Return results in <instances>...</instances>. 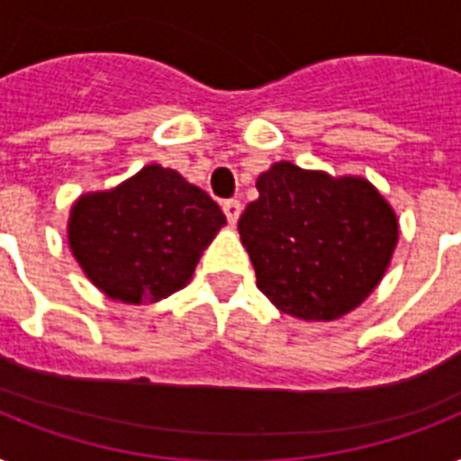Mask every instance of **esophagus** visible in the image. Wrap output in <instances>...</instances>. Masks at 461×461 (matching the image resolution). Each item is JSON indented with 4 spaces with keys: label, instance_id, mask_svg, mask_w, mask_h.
<instances>
[{
    "label": "esophagus",
    "instance_id": "esophagus-1",
    "mask_svg": "<svg viewBox=\"0 0 461 461\" xmlns=\"http://www.w3.org/2000/svg\"><path fill=\"white\" fill-rule=\"evenodd\" d=\"M222 210H224V215H227V220H230V224H234L239 220V215H241V201L230 198V201L222 203Z\"/></svg>",
    "mask_w": 461,
    "mask_h": 461
}]
</instances>
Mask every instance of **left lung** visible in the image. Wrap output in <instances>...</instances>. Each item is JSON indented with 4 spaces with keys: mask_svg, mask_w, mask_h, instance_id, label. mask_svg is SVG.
<instances>
[{
    "mask_svg": "<svg viewBox=\"0 0 461 461\" xmlns=\"http://www.w3.org/2000/svg\"><path fill=\"white\" fill-rule=\"evenodd\" d=\"M256 188L239 234L256 285L282 313L337 321L378 287L400 224L371 181L275 162Z\"/></svg>",
    "mask_w": 461,
    "mask_h": 461,
    "instance_id": "obj_1",
    "label": "left lung"
}]
</instances>
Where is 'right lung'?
<instances>
[{
  "label": "right lung",
  "mask_w": 461,
  "mask_h": 461,
  "mask_svg": "<svg viewBox=\"0 0 461 461\" xmlns=\"http://www.w3.org/2000/svg\"><path fill=\"white\" fill-rule=\"evenodd\" d=\"M224 222L203 188L174 169L148 165L117 188L74 203L68 246L110 299L153 303L186 287Z\"/></svg>",
  "instance_id": "1"
}]
</instances>
